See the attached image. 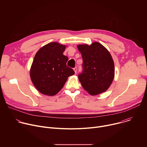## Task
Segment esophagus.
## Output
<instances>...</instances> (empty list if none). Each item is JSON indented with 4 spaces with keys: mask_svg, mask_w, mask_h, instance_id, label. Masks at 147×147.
<instances>
[{
    "mask_svg": "<svg viewBox=\"0 0 147 147\" xmlns=\"http://www.w3.org/2000/svg\"><path fill=\"white\" fill-rule=\"evenodd\" d=\"M73 70H74V71H75V73H77V67H75L74 69H73Z\"/></svg>",
    "mask_w": 147,
    "mask_h": 147,
    "instance_id": "esophagus-1",
    "label": "esophagus"
}]
</instances>
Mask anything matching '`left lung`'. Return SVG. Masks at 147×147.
<instances>
[{
    "label": "left lung",
    "instance_id": "8db88e82",
    "mask_svg": "<svg viewBox=\"0 0 147 147\" xmlns=\"http://www.w3.org/2000/svg\"><path fill=\"white\" fill-rule=\"evenodd\" d=\"M83 60L82 70L78 74L81 86L92 95L106 91L115 76V66L109 51L95 42L90 46H77Z\"/></svg>",
    "mask_w": 147,
    "mask_h": 147
}]
</instances>
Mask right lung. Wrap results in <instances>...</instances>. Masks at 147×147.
<instances>
[{
	"label": "right lung",
	"mask_w": 147,
	"mask_h": 147,
	"mask_svg": "<svg viewBox=\"0 0 147 147\" xmlns=\"http://www.w3.org/2000/svg\"><path fill=\"white\" fill-rule=\"evenodd\" d=\"M66 46L57 42L49 43L36 53L30 77L36 88L42 94L53 96L64 86L74 71L66 65L68 57L63 53Z\"/></svg>",
	"instance_id": "right-lung-1"
}]
</instances>
